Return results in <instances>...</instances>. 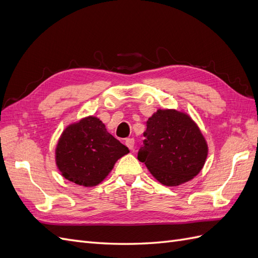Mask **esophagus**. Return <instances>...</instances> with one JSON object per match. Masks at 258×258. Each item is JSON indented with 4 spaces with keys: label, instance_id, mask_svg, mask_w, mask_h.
Wrapping results in <instances>:
<instances>
[{
    "label": "esophagus",
    "instance_id": "1",
    "mask_svg": "<svg viewBox=\"0 0 258 258\" xmlns=\"http://www.w3.org/2000/svg\"><path fill=\"white\" fill-rule=\"evenodd\" d=\"M126 145H127V147L129 148V150H134V146H135V140L132 139V138H130V139H126Z\"/></svg>",
    "mask_w": 258,
    "mask_h": 258
}]
</instances>
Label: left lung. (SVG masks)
Listing matches in <instances>:
<instances>
[{"mask_svg": "<svg viewBox=\"0 0 258 258\" xmlns=\"http://www.w3.org/2000/svg\"><path fill=\"white\" fill-rule=\"evenodd\" d=\"M138 159L166 186L190 181L204 168L208 144L190 116L176 110H157L146 122Z\"/></svg>", "mask_w": 258, "mask_h": 258, "instance_id": "left-lung-1", "label": "left lung"}]
</instances>
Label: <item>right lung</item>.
Instances as JSON below:
<instances>
[{
  "label": "right lung",
  "instance_id": "right-lung-1",
  "mask_svg": "<svg viewBox=\"0 0 258 258\" xmlns=\"http://www.w3.org/2000/svg\"><path fill=\"white\" fill-rule=\"evenodd\" d=\"M128 153V147L108 134L98 117L88 116L63 130L54 158L68 181L92 187L102 182L115 162Z\"/></svg>",
  "mask_w": 258,
  "mask_h": 258
}]
</instances>
